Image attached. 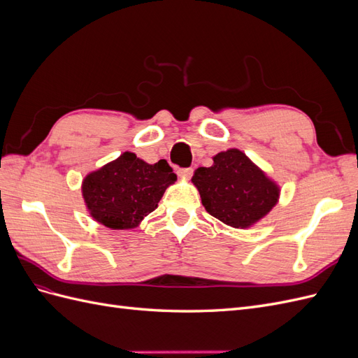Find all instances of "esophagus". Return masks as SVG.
I'll list each match as a JSON object with an SVG mask.
<instances>
[{"mask_svg":"<svg viewBox=\"0 0 358 358\" xmlns=\"http://www.w3.org/2000/svg\"><path fill=\"white\" fill-rule=\"evenodd\" d=\"M192 175V169L188 167V169H178V176L179 178H183V179H189Z\"/></svg>","mask_w":358,"mask_h":358,"instance_id":"obj_1","label":"esophagus"}]
</instances>
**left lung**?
Wrapping results in <instances>:
<instances>
[{
  "instance_id": "left-lung-1",
  "label": "left lung",
  "mask_w": 358,
  "mask_h": 358,
  "mask_svg": "<svg viewBox=\"0 0 358 358\" xmlns=\"http://www.w3.org/2000/svg\"><path fill=\"white\" fill-rule=\"evenodd\" d=\"M191 180L206 210L234 229L264 218L279 199L276 183L239 149L215 155L213 164L199 167Z\"/></svg>"
}]
</instances>
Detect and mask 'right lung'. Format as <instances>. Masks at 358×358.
Masks as SVG:
<instances>
[{
	"instance_id": "right-lung-1",
	"label": "right lung",
	"mask_w": 358,
	"mask_h": 358,
	"mask_svg": "<svg viewBox=\"0 0 358 358\" xmlns=\"http://www.w3.org/2000/svg\"><path fill=\"white\" fill-rule=\"evenodd\" d=\"M176 175L166 159L148 164L133 152L90 173L82 194L92 218L113 230L134 229L158 208L164 191Z\"/></svg>"
}]
</instances>
